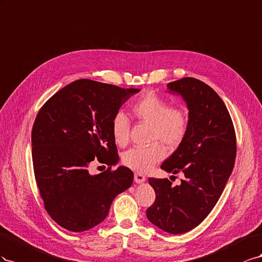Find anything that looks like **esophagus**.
Instances as JSON below:
<instances>
[{"instance_id":"34e87169","label":"esophagus","mask_w":262,"mask_h":262,"mask_svg":"<svg viewBox=\"0 0 262 262\" xmlns=\"http://www.w3.org/2000/svg\"><path fill=\"white\" fill-rule=\"evenodd\" d=\"M134 178H135V182L138 183V184L146 181V177L143 173H140V172H136L135 176H134Z\"/></svg>"}]
</instances>
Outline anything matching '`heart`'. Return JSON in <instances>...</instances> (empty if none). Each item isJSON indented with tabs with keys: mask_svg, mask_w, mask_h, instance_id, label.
Segmentation results:
<instances>
[{
	"mask_svg": "<svg viewBox=\"0 0 262 262\" xmlns=\"http://www.w3.org/2000/svg\"><path fill=\"white\" fill-rule=\"evenodd\" d=\"M132 114L139 122L150 127L148 147H135L125 151L122 156L126 167L139 172H146L155 164L162 160L164 149L177 148L181 145L189 128V117L184 108L180 106H169L168 102L155 93H147L134 103ZM130 123L123 112L112 118V136L118 146H125L129 139Z\"/></svg>",
	"mask_w": 262,
	"mask_h": 262,
	"instance_id": "heart-1",
	"label": "heart"
}]
</instances>
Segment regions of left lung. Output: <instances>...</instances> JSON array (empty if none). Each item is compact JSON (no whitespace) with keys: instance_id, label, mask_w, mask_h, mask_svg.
<instances>
[{"instance_id":"1","label":"left lung","mask_w":262,"mask_h":262,"mask_svg":"<svg viewBox=\"0 0 262 262\" xmlns=\"http://www.w3.org/2000/svg\"><path fill=\"white\" fill-rule=\"evenodd\" d=\"M167 88L185 102L189 128L161 169L182 172L184 179L176 186L168 179H149L156 200L146 215L155 226L177 235L200 225L217 203L234 168L236 136L226 105L211 86L183 78Z\"/></svg>"}]
</instances>
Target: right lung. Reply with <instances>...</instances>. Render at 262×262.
Masks as SVG:
<instances>
[{
  "instance_id": "right-lung-1",
  "label": "right lung",
  "mask_w": 262,
  "mask_h": 262,
  "mask_svg": "<svg viewBox=\"0 0 262 262\" xmlns=\"http://www.w3.org/2000/svg\"><path fill=\"white\" fill-rule=\"evenodd\" d=\"M139 89L89 79L73 81L43 104L32 130L35 179L50 217L79 233L106 219L112 202L133 184L126 167L90 174L95 158L107 166L119 157L112 118Z\"/></svg>"
}]
</instances>
